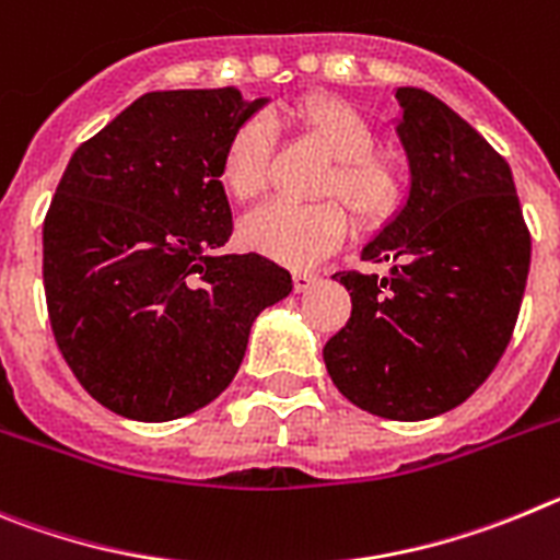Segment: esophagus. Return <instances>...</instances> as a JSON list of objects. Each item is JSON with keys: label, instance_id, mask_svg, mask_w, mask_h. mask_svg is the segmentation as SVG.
Wrapping results in <instances>:
<instances>
[{"label": "esophagus", "instance_id": "34e87169", "mask_svg": "<svg viewBox=\"0 0 560 560\" xmlns=\"http://www.w3.org/2000/svg\"><path fill=\"white\" fill-rule=\"evenodd\" d=\"M292 284H295V292H306L317 284V276L299 270V273H292Z\"/></svg>", "mask_w": 560, "mask_h": 560}]
</instances>
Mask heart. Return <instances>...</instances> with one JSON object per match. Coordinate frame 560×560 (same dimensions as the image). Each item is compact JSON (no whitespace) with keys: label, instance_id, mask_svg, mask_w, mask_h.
<instances>
[{"label":"heart","instance_id":"obj_1","mask_svg":"<svg viewBox=\"0 0 560 560\" xmlns=\"http://www.w3.org/2000/svg\"><path fill=\"white\" fill-rule=\"evenodd\" d=\"M279 122L292 125L331 159L317 198H335L349 206L362 225H380L399 209L405 180L387 155L374 153L376 136L360 110L340 100L310 97L281 110ZM270 130L261 119L240 125L223 150L220 178L240 203L256 200L268 186ZM349 218L337 203L287 206L270 203L240 225V236L256 254L306 268L349 236Z\"/></svg>","mask_w":560,"mask_h":560}]
</instances>
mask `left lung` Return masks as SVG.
<instances>
[{
	"label": "left lung",
	"instance_id": "8db88e82",
	"mask_svg": "<svg viewBox=\"0 0 560 560\" xmlns=\"http://www.w3.org/2000/svg\"><path fill=\"white\" fill-rule=\"evenodd\" d=\"M393 97L410 189L360 254L393 268L331 276L349 290L351 317L324 362L360 410L424 421L463 405L505 354L530 234L508 161L466 119L410 85Z\"/></svg>",
	"mask_w": 560,
	"mask_h": 560
}]
</instances>
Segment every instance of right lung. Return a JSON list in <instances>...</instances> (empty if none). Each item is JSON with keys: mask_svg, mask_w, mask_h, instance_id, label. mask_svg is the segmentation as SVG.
<instances>
[{"mask_svg": "<svg viewBox=\"0 0 560 560\" xmlns=\"http://www.w3.org/2000/svg\"><path fill=\"white\" fill-rule=\"evenodd\" d=\"M268 103L236 85L150 92L69 159L44 220L49 320L117 416L173 421L218 399L256 315L292 292L276 261L220 250L234 231L223 150Z\"/></svg>", "mask_w": 560, "mask_h": 560, "instance_id": "right-lung-1", "label": "right lung"}]
</instances>
